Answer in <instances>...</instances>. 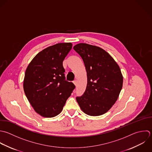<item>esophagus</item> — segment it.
I'll return each instance as SVG.
<instances>
[{"mask_svg":"<svg viewBox=\"0 0 152 152\" xmlns=\"http://www.w3.org/2000/svg\"><path fill=\"white\" fill-rule=\"evenodd\" d=\"M73 83H74V85H75V86H76V84H77V81H76V80H75L73 82Z\"/></svg>","mask_w":152,"mask_h":152,"instance_id":"obj_1","label":"esophagus"}]
</instances>
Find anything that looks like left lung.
<instances>
[{
  "mask_svg": "<svg viewBox=\"0 0 152 152\" xmlns=\"http://www.w3.org/2000/svg\"><path fill=\"white\" fill-rule=\"evenodd\" d=\"M73 49L80 55L87 73V86L76 101L83 113L99 116L108 112L117 101L123 87L120 68L104 49L79 43Z\"/></svg>",
  "mask_w": 152,
  "mask_h": 152,
  "instance_id": "8db88e82",
  "label": "left lung"
}]
</instances>
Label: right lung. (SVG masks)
<instances>
[{
	"label": "right lung",
	"mask_w": 152,
	"mask_h": 152,
	"mask_svg": "<svg viewBox=\"0 0 152 152\" xmlns=\"http://www.w3.org/2000/svg\"><path fill=\"white\" fill-rule=\"evenodd\" d=\"M72 48L71 42L58 43L38 53L25 73L23 90L35 111L51 118L63 110L75 85L65 80L63 61Z\"/></svg>",
	"instance_id": "obj_1"
}]
</instances>
